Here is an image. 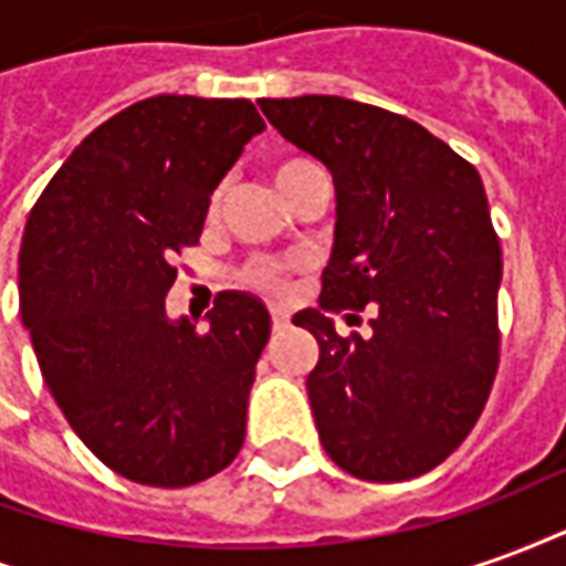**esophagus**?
<instances>
[{
  "label": "esophagus",
  "instance_id": "obj_1",
  "mask_svg": "<svg viewBox=\"0 0 566 566\" xmlns=\"http://www.w3.org/2000/svg\"><path fill=\"white\" fill-rule=\"evenodd\" d=\"M287 327V315L284 312H272V331H284Z\"/></svg>",
  "mask_w": 566,
  "mask_h": 566
}]
</instances>
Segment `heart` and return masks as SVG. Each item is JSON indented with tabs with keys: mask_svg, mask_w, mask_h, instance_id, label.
Returning a JSON list of instances; mask_svg holds the SVG:
<instances>
[{
	"mask_svg": "<svg viewBox=\"0 0 566 566\" xmlns=\"http://www.w3.org/2000/svg\"><path fill=\"white\" fill-rule=\"evenodd\" d=\"M315 175H324V169H321L315 160H308V157H284V160H279L275 166H272V185L279 187V193L287 199L291 193H294L296 187L306 185L308 178H315ZM223 197H227V190L218 187V190H214V197H211V211L221 209ZM242 282L251 284V287L260 291V294H270V296H284L287 291H291L287 266L272 258L251 260L245 270H242Z\"/></svg>",
	"mask_w": 566,
	"mask_h": 566,
	"instance_id": "obj_1",
	"label": "heart"
}]
</instances>
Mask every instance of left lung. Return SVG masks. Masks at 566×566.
<instances>
[{"label": "left lung", "mask_w": 566, "mask_h": 566, "mask_svg": "<svg viewBox=\"0 0 566 566\" xmlns=\"http://www.w3.org/2000/svg\"><path fill=\"white\" fill-rule=\"evenodd\" d=\"M258 105L336 187L321 308L294 315L318 339L306 391L321 446L357 479H416L467 439L497 376L503 260L482 178L421 124L376 105ZM367 305V337H339L326 318Z\"/></svg>", "instance_id": "1"}]
</instances>
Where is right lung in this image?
<instances>
[{
    "label": "right lung",
    "mask_w": 566,
    "mask_h": 566,
    "mask_svg": "<svg viewBox=\"0 0 566 566\" xmlns=\"http://www.w3.org/2000/svg\"><path fill=\"white\" fill-rule=\"evenodd\" d=\"M263 129L248 99H142L69 154L23 230L20 318L44 385L81 442L139 485H197L242 449L270 312L223 291L197 331L166 315V294Z\"/></svg>",
    "instance_id": "right-lung-1"
}]
</instances>
